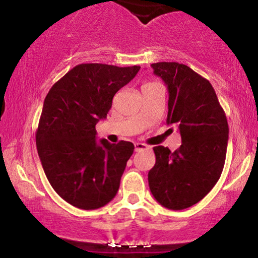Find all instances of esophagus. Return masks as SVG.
I'll use <instances>...</instances> for the list:
<instances>
[{
    "instance_id": "esophagus-1",
    "label": "esophagus",
    "mask_w": 258,
    "mask_h": 258,
    "mask_svg": "<svg viewBox=\"0 0 258 258\" xmlns=\"http://www.w3.org/2000/svg\"><path fill=\"white\" fill-rule=\"evenodd\" d=\"M134 146H135V151L137 153V151H141V150H146V149H148V146L147 144H144V143H139V142H136L135 144H134Z\"/></svg>"
}]
</instances>
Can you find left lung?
Segmentation results:
<instances>
[{
	"instance_id": "1",
	"label": "left lung",
	"mask_w": 258,
	"mask_h": 258,
	"mask_svg": "<svg viewBox=\"0 0 258 258\" xmlns=\"http://www.w3.org/2000/svg\"><path fill=\"white\" fill-rule=\"evenodd\" d=\"M169 93V125L177 126L182 144L171 153L154 147L156 163L148 174L150 191L161 206L182 210L200 202L223 170L229 126L213 86L185 64L153 63Z\"/></svg>"
}]
</instances>
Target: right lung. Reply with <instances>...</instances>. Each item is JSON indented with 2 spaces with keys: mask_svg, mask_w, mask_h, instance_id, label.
I'll return each instance as SVG.
<instances>
[{
  "mask_svg": "<svg viewBox=\"0 0 258 258\" xmlns=\"http://www.w3.org/2000/svg\"><path fill=\"white\" fill-rule=\"evenodd\" d=\"M141 67L83 63L58 80L45 96L36 132L37 153L52 189L66 202L94 210L117 194L134 144L96 140L115 94Z\"/></svg>",
  "mask_w": 258,
  "mask_h": 258,
  "instance_id": "right-lung-1",
  "label": "right lung"
}]
</instances>
